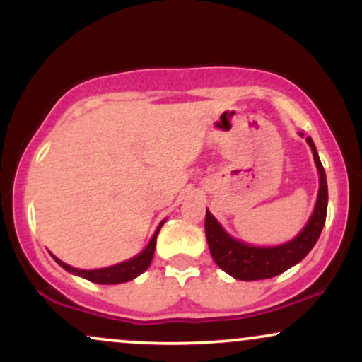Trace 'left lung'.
Here are the masks:
<instances>
[{"label":"left lung","instance_id":"1","mask_svg":"<svg viewBox=\"0 0 362 362\" xmlns=\"http://www.w3.org/2000/svg\"><path fill=\"white\" fill-rule=\"evenodd\" d=\"M300 134L303 136V132ZM306 143L310 144L315 163H317L320 189L317 204H315V211L310 221L303 228L301 233L294 236L291 242L277 245V247H253V245L240 242V240H235L233 236L228 235L221 224L218 223V219L209 211H206V238L211 255H213L218 267L235 279L259 281L279 276L305 259L317 243L327 218L328 189L325 170L322 167L313 139L306 138Z\"/></svg>","mask_w":362,"mask_h":362}]
</instances>
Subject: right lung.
<instances>
[{
    "mask_svg": "<svg viewBox=\"0 0 362 362\" xmlns=\"http://www.w3.org/2000/svg\"><path fill=\"white\" fill-rule=\"evenodd\" d=\"M165 221L160 223V226L156 228L155 235H153L151 242L148 243V247L144 248L139 255L132 257L126 262H120V264L112 265V267L105 269H95V271H81V269H74L71 265L64 264V262L52 255V259L61 265L64 271L74 274V276H80L83 279H88L91 282H97V284H122L134 277H138L139 274H143L151 264L153 255H155V247H156V236L160 233V228L163 226Z\"/></svg>",
    "mask_w": 362,
    "mask_h": 362,
    "instance_id": "1",
    "label": "right lung"
}]
</instances>
